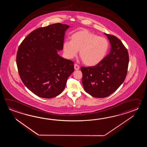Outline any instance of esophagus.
Segmentation results:
<instances>
[{"instance_id":"1","label":"esophagus","mask_w":147,"mask_h":147,"mask_svg":"<svg viewBox=\"0 0 147 147\" xmlns=\"http://www.w3.org/2000/svg\"><path fill=\"white\" fill-rule=\"evenodd\" d=\"M74 68H75V70H78L80 68V67L78 66L77 64H75V65H74Z\"/></svg>"}]
</instances>
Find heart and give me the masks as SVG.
<instances>
[{
	"label": "heart",
	"instance_id": "b5f03b06",
	"mask_svg": "<svg viewBox=\"0 0 147 147\" xmlns=\"http://www.w3.org/2000/svg\"><path fill=\"white\" fill-rule=\"evenodd\" d=\"M109 48L106 38L99 37L86 29L77 31L70 37V41L63 44L66 56L72 59L77 56L78 50L82 61L86 65L93 66L101 62Z\"/></svg>",
	"mask_w": 147,
	"mask_h": 147
}]
</instances>
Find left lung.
Segmentation results:
<instances>
[{
    "label": "left lung",
    "instance_id": "1",
    "mask_svg": "<svg viewBox=\"0 0 147 147\" xmlns=\"http://www.w3.org/2000/svg\"><path fill=\"white\" fill-rule=\"evenodd\" d=\"M111 45L108 55L96 66L81 67L84 90L95 98H105L113 93L125 80L129 55L121 41L105 33Z\"/></svg>",
    "mask_w": 147,
    "mask_h": 147
}]
</instances>
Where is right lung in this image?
<instances>
[{
  "instance_id": "add662e5",
  "label": "right lung",
  "mask_w": 147,
  "mask_h": 147,
  "mask_svg": "<svg viewBox=\"0 0 147 147\" xmlns=\"http://www.w3.org/2000/svg\"><path fill=\"white\" fill-rule=\"evenodd\" d=\"M69 26L60 23L34 30L25 38L17 53L20 77L38 97L51 98L64 90L74 71V62L60 56L65 34Z\"/></svg>"
}]
</instances>
